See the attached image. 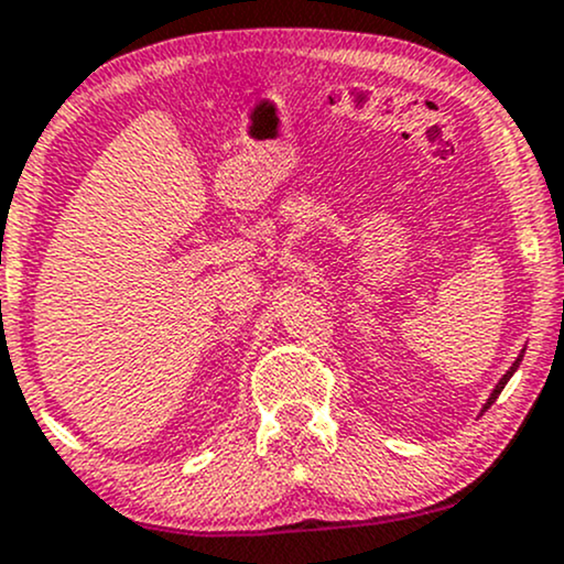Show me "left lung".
<instances>
[{"mask_svg":"<svg viewBox=\"0 0 564 564\" xmlns=\"http://www.w3.org/2000/svg\"><path fill=\"white\" fill-rule=\"evenodd\" d=\"M522 357H524V351L520 354V357H517V359H514V365H511V367H509V370H506V376L501 378V381H498V383H496V389H492L490 400H487V402H485L482 413H485V410H487V408H490V404H492V402H496V400H498V394H501V391H503V386H506V383H509V378H511V376H514V372H517V367H520V362H522Z\"/></svg>","mask_w":564,"mask_h":564,"instance_id":"left-lung-1","label":"left lung"}]
</instances>
